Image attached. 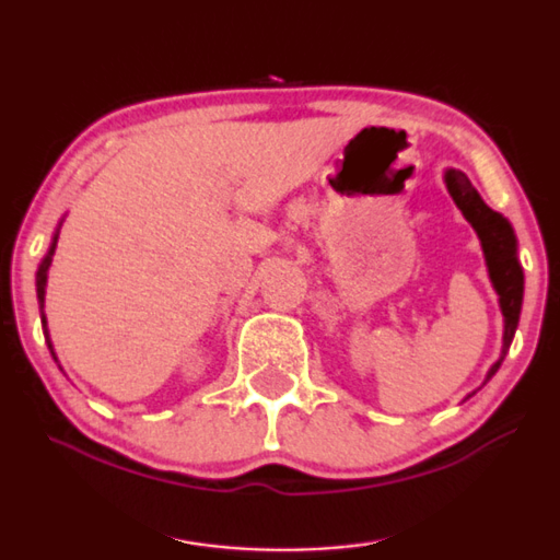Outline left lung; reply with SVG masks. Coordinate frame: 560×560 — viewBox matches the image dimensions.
Wrapping results in <instances>:
<instances>
[{
    "label": "left lung",
    "mask_w": 560,
    "mask_h": 560,
    "mask_svg": "<svg viewBox=\"0 0 560 560\" xmlns=\"http://www.w3.org/2000/svg\"><path fill=\"white\" fill-rule=\"evenodd\" d=\"M444 185L448 195H452L456 208H459L462 215L467 218V223L475 228L479 246H482L492 289L498 291V304L502 312V350H500L498 362H492V368L487 370L485 383H482L487 385L490 383V377L500 370L510 345H513V337L520 322V310H523L525 277H523V266H520V258H517V238H515L513 225H510V220L502 215V212H494L490 205L479 198L475 185L469 183V177L464 175L462 170L446 167ZM475 393H469L467 398L475 396Z\"/></svg>",
    "instance_id": "obj_1"
}]
</instances>
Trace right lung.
<instances>
[{"label":"right lung","instance_id":"obj_1","mask_svg":"<svg viewBox=\"0 0 560 560\" xmlns=\"http://www.w3.org/2000/svg\"><path fill=\"white\" fill-rule=\"evenodd\" d=\"M66 215L58 220V225H55L52 231V238H50V246H47V254L43 256L40 266H37V273H35V287H37V304H40V319H43V332H45V342L47 348H50V355L55 358V348L50 342V332H47V317H45V289H47V271H50V264H52V256H55V246H58V235H60V225ZM58 362V358H55Z\"/></svg>","mask_w":560,"mask_h":560}]
</instances>
